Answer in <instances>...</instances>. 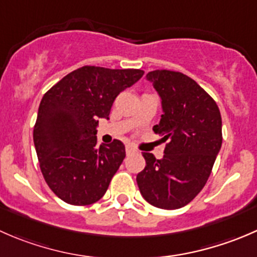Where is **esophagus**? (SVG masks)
<instances>
[{
    "mask_svg": "<svg viewBox=\"0 0 257 257\" xmlns=\"http://www.w3.org/2000/svg\"><path fill=\"white\" fill-rule=\"evenodd\" d=\"M125 152H126V154H132V153H136L137 150L134 149V148L132 147V145H126V147H125Z\"/></svg>",
    "mask_w": 257,
    "mask_h": 257,
    "instance_id": "esophagus-1",
    "label": "esophagus"
}]
</instances>
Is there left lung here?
Instances as JSON below:
<instances>
[{
    "instance_id": "left-lung-1",
    "label": "left lung",
    "mask_w": 257,
    "mask_h": 257,
    "mask_svg": "<svg viewBox=\"0 0 257 257\" xmlns=\"http://www.w3.org/2000/svg\"><path fill=\"white\" fill-rule=\"evenodd\" d=\"M162 98L163 114L153 131L167 142L163 159L143 153L139 190L153 206L174 210L205 186L222 143L221 115L215 100L190 77L158 69L147 74Z\"/></svg>"
}]
</instances>
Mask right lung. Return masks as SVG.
Listing matches in <instances>:
<instances>
[{"label":"right lung","mask_w":257,"mask_h":257,"mask_svg":"<svg viewBox=\"0 0 257 257\" xmlns=\"http://www.w3.org/2000/svg\"><path fill=\"white\" fill-rule=\"evenodd\" d=\"M143 74L141 69L84 66L43 95L33 142L46 183L67 204L90 205L107 191L125 147L116 139L97 145L98 119H109L116 95Z\"/></svg>","instance_id":"right-lung-1"}]
</instances>
